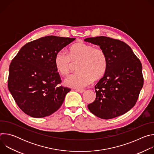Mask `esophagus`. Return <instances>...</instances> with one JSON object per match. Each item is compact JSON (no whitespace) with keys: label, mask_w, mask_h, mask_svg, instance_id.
Instances as JSON below:
<instances>
[{"label":"esophagus","mask_w":154,"mask_h":154,"mask_svg":"<svg viewBox=\"0 0 154 154\" xmlns=\"http://www.w3.org/2000/svg\"><path fill=\"white\" fill-rule=\"evenodd\" d=\"M76 91H77V92L80 93H83V92L85 91V90H84V89H77Z\"/></svg>","instance_id":"1"}]
</instances>
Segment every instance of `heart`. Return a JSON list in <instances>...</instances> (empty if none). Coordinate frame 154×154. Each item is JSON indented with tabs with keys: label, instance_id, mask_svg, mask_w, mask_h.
I'll return each instance as SVG.
<instances>
[{
	"label": "heart",
	"instance_id": "obj_1",
	"mask_svg": "<svg viewBox=\"0 0 154 154\" xmlns=\"http://www.w3.org/2000/svg\"><path fill=\"white\" fill-rule=\"evenodd\" d=\"M79 61L77 67L79 72L66 78L64 85L74 88H82L90 85L93 80L103 77L108 68V57L100 48L83 41L77 42L69 49L68 54L61 50L54 57L56 71L62 75H67L72 63Z\"/></svg>",
	"mask_w": 154,
	"mask_h": 154
}]
</instances>
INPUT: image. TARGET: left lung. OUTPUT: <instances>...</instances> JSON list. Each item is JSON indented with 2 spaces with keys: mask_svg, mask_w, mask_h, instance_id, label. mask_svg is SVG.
Here are the masks:
<instances>
[{
  "mask_svg": "<svg viewBox=\"0 0 154 154\" xmlns=\"http://www.w3.org/2000/svg\"><path fill=\"white\" fill-rule=\"evenodd\" d=\"M99 46L108 57V68L95 86L96 100L88 105L95 116L104 119L121 116L134 106L144 79L141 61L124 42L106 36L84 39Z\"/></svg>",
  "mask_w": 154,
  "mask_h": 154,
  "instance_id": "1",
  "label": "left lung"
}]
</instances>
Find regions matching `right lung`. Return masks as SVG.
<instances>
[{
    "instance_id": "right-lung-1",
    "label": "right lung",
    "mask_w": 154,
    "mask_h": 154,
    "mask_svg": "<svg viewBox=\"0 0 154 154\" xmlns=\"http://www.w3.org/2000/svg\"><path fill=\"white\" fill-rule=\"evenodd\" d=\"M75 38L47 36L29 42L12 60L8 87L16 103L27 115L40 118L60 108L71 91L60 86L61 80L54 66L56 53Z\"/></svg>"
}]
</instances>
